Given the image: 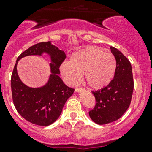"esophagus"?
<instances>
[{"label":"esophagus","instance_id":"34e87169","mask_svg":"<svg viewBox=\"0 0 152 152\" xmlns=\"http://www.w3.org/2000/svg\"><path fill=\"white\" fill-rule=\"evenodd\" d=\"M84 91V88H75V92L78 93V92H80V91Z\"/></svg>","mask_w":152,"mask_h":152}]
</instances>
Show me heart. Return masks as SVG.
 <instances>
[{
    "label": "heart",
    "mask_w": 152,
    "mask_h": 152,
    "mask_svg": "<svg viewBox=\"0 0 152 152\" xmlns=\"http://www.w3.org/2000/svg\"><path fill=\"white\" fill-rule=\"evenodd\" d=\"M116 68V58L112 53L98 47H88L74 52L71 61L61 64V72L71 84L77 83L84 73L90 88L100 89L110 83Z\"/></svg>",
    "instance_id": "b5f03b06"
}]
</instances>
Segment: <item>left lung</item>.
<instances>
[{
	"label": "left lung",
	"mask_w": 152,
	"mask_h": 152,
	"mask_svg": "<svg viewBox=\"0 0 152 152\" xmlns=\"http://www.w3.org/2000/svg\"><path fill=\"white\" fill-rule=\"evenodd\" d=\"M110 49L116 61L114 78L105 88L92 91L96 104L89 116L99 125L112 123L123 116L129 107L134 89L131 63L117 49L111 46Z\"/></svg>",
	"instance_id": "8db88e82"
}]
</instances>
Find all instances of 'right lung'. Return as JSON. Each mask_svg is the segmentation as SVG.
I'll list each match as a JSON object with an SVG mask.
<instances>
[{
  "label": "right lung",
  "instance_id": "1",
  "mask_svg": "<svg viewBox=\"0 0 152 152\" xmlns=\"http://www.w3.org/2000/svg\"><path fill=\"white\" fill-rule=\"evenodd\" d=\"M44 52L50 56L52 61L49 81L42 88H29L18 77L17 62L25 56L41 55ZM65 58L64 52L49 41L29 47L17 58L10 80L12 98L17 112L29 123L42 126L52 124L59 117L65 102L73 94L75 89L65 85L58 76L59 67Z\"/></svg>",
  "mask_w": 152,
  "mask_h": 152
}]
</instances>
